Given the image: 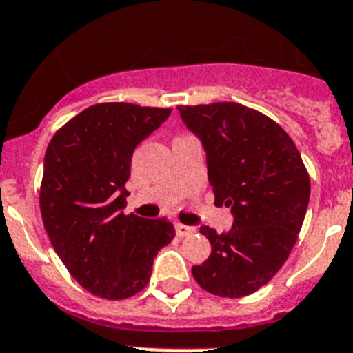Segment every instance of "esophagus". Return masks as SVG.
Segmentation results:
<instances>
[{"instance_id":"34e87169","label":"esophagus","mask_w":353,"mask_h":353,"mask_svg":"<svg viewBox=\"0 0 353 353\" xmlns=\"http://www.w3.org/2000/svg\"><path fill=\"white\" fill-rule=\"evenodd\" d=\"M196 232V228L193 226H186L183 223H176V233L177 236H188V235H193Z\"/></svg>"}]
</instances>
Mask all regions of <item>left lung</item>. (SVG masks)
<instances>
[{
	"label": "left lung",
	"mask_w": 353,
	"mask_h": 353,
	"mask_svg": "<svg viewBox=\"0 0 353 353\" xmlns=\"http://www.w3.org/2000/svg\"><path fill=\"white\" fill-rule=\"evenodd\" d=\"M202 139L214 203L232 207V230L202 226L212 251L192 268L202 289L242 298L268 284L298 240L310 200V176L288 132L239 102L177 106Z\"/></svg>",
	"instance_id": "obj_1"
}]
</instances>
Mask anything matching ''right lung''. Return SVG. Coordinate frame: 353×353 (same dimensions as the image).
<instances>
[{
	"label": "right lung",
	"mask_w": 353,
	"mask_h": 353,
	"mask_svg": "<svg viewBox=\"0 0 353 353\" xmlns=\"http://www.w3.org/2000/svg\"><path fill=\"white\" fill-rule=\"evenodd\" d=\"M172 108L101 102L62 125L45 153L39 210L71 276L104 299L146 288L154 256L176 236L167 217L123 214L132 153Z\"/></svg>",
	"instance_id": "1"
}]
</instances>
